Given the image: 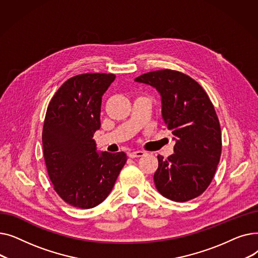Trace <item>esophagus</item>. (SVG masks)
<instances>
[{"instance_id":"34e87169","label":"esophagus","mask_w":258,"mask_h":258,"mask_svg":"<svg viewBox=\"0 0 258 258\" xmlns=\"http://www.w3.org/2000/svg\"><path fill=\"white\" fill-rule=\"evenodd\" d=\"M144 155H145V152H142V151H136V152L128 153L130 158H139V157H143Z\"/></svg>"}]
</instances>
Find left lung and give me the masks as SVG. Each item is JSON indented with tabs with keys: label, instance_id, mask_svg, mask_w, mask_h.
<instances>
[{
	"label": "left lung",
	"instance_id": "obj_1",
	"mask_svg": "<svg viewBox=\"0 0 258 258\" xmlns=\"http://www.w3.org/2000/svg\"><path fill=\"white\" fill-rule=\"evenodd\" d=\"M135 81L160 93L162 118L175 141L171 156H158L154 174L158 191L174 202L201 196L214 177L222 153L220 121L207 93L191 77L168 69L142 74Z\"/></svg>",
	"mask_w": 258,
	"mask_h": 258
}]
</instances>
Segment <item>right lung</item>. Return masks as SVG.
<instances>
[{"instance_id": "obj_1", "label": "right lung", "mask_w": 258, "mask_h": 258, "mask_svg": "<svg viewBox=\"0 0 258 258\" xmlns=\"http://www.w3.org/2000/svg\"><path fill=\"white\" fill-rule=\"evenodd\" d=\"M114 74L71 77L52 97L43 127V150L54 190L81 209L99 205L110 195L127 160L123 152L97 153L93 136L100 128L102 95Z\"/></svg>"}]
</instances>
